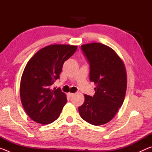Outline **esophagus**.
I'll return each instance as SVG.
<instances>
[{
    "mask_svg": "<svg viewBox=\"0 0 152 152\" xmlns=\"http://www.w3.org/2000/svg\"><path fill=\"white\" fill-rule=\"evenodd\" d=\"M74 94H74V93H72V92H69V93H68V95H69V96H70V97L73 96Z\"/></svg>",
    "mask_w": 152,
    "mask_h": 152,
    "instance_id": "34e87169",
    "label": "esophagus"
}]
</instances>
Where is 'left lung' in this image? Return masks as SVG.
Returning <instances> with one entry per match:
<instances>
[{
    "mask_svg": "<svg viewBox=\"0 0 152 152\" xmlns=\"http://www.w3.org/2000/svg\"><path fill=\"white\" fill-rule=\"evenodd\" d=\"M81 49L90 65V80L96 88L93 96L84 94L78 107L81 117L93 125L107 123L124 101L127 74L123 61L109 46L101 43L84 44Z\"/></svg>",
    "mask_w": 152,
    "mask_h": 152,
    "instance_id": "obj_1",
    "label": "left lung"
}]
</instances>
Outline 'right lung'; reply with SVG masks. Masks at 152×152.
<instances>
[{"label":"right lung","instance_id":"1","mask_svg":"<svg viewBox=\"0 0 152 152\" xmlns=\"http://www.w3.org/2000/svg\"><path fill=\"white\" fill-rule=\"evenodd\" d=\"M76 49L70 45L46 46L27 64L20 80V96L25 112L35 122L50 124L60 116L67 102L66 95L60 88L50 87L60 78L64 61Z\"/></svg>","mask_w":152,"mask_h":152}]
</instances>
